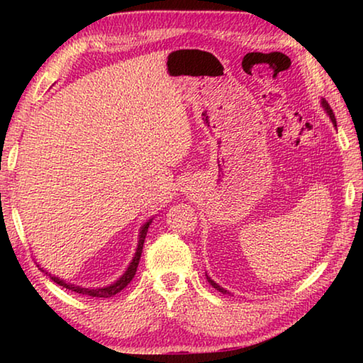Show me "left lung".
<instances>
[{"label":"left lung","mask_w":363,"mask_h":363,"mask_svg":"<svg viewBox=\"0 0 363 363\" xmlns=\"http://www.w3.org/2000/svg\"><path fill=\"white\" fill-rule=\"evenodd\" d=\"M320 104H322V107H323V110H325V112H327V115L330 116V120H331V123H333V125L336 126V118H335V113H333V110H331V108H330V106H328V102H327V101H325V99H322V101H320ZM206 280H208V281H210V285H211L213 288H216V290H218V291H220V293H223V294H230L229 291H227V290H225V288H223V286H220V285H218V284H216V281H214V280H213V279H211V277H210V275H208V274H206Z\"/></svg>","instance_id":"left-lung-1"}]
</instances>
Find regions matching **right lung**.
Here are the masks:
<instances>
[{"instance_id":"obj_1","label":"right lung","mask_w":363,"mask_h":363,"mask_svg":"<svg viewBox=\"0 0 363 363\" xmlns=\"http://www.w3.org/2000/svg\"><path fill=\"white\" fill-rule=\"evenodd\" d=\"M153 218H150L147 223H144L143 225H140L139 229V237H138V248H136V253H134L133 259L130 262V266L126 267L125 272H123L121 277L118 280H115L113 284H110L107 286H99V288H83V286H78L75 284H69V281L62 280L60 277H56V275L49 274L46 272L49 277H51L54 281H56L57 285L67 288V290H72L75 293H79V294H88V296H93V298H110L113 296V294L120 293L123 288H125L130 281L133 280L134 275H136V270H138V266H139V259H140V253H143V247H144V240H145V235H147V230H149V225L152 224ZM43 270V267H41ZM45 272V270H43Z\"/></svg>"}]
</instances>
